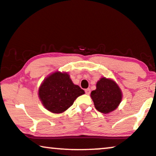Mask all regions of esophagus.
Instances as JSON below:
<instances>
[{"label":"esophagus","mask_w":156,"mask_h":156,"mask_svg":"<svg viewBox=\"0 0 156 156\" xmlns=\"http://www.w3.org/2000/svg\"><path fill=\"white\" fill-rule=\"evenodd\" d=\"M85 92H86V94H87V95H88V94H90V88H86V89L85 90Z\"/></svg>","instance_id":"esophagus-1"}]
</instances>
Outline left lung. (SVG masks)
<instances>
[{
  "label": "left lung",
  "mask_w": 156,
  "mask_h": 156,
  "mask_svg": "<svg viewBox=\"0 0 156 156\" xmlns=\"http://www.w3.org/2000/svg\"><path fill=\"white\" fill-rule=\"evenodd\" d=\"M95 108L103 114H109L119 106L122 93L117 83L111 78L102 77L96 83V90L90 93Z\"/></svg>",
  "instance_id": "left-lung-1"
}]
</instances>
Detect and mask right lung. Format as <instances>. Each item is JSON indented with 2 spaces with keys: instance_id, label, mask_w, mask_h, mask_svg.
<instances>
[{
  "instance_id": "obj_1",
  "label": "right lung",
  "mask_w": 156,
  "mask_h": 156,
  "mask_svg": "<svg viewBox=\"0 0 156 156\" xmlns=\"http://www.w3.org/2000/svg\"><path fill=\"white\" fill-rule=\"evenodd\" d=\"M84 94L83 90L73 83L68 73L60 71H55L45 78L38 92L45 109L54 114L66 112L78 96Z\"/></svg>"
}]
</instances>
